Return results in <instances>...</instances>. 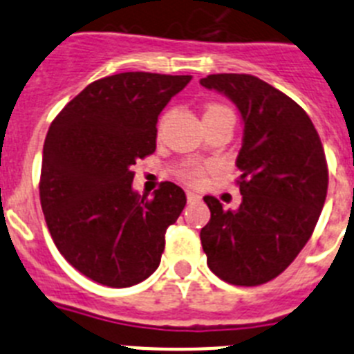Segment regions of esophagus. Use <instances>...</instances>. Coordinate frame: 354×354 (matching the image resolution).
<instances>
[{
	"label": "esophagus",
	"mask_w": 354,
	"mask_h": 354,
	"mask_svg": "<svg viewBox=\"0 0 354 354\" xmlns=\"http://www.w3.org/2000/svg\"><path fill=\"white\" fill-rule=\"evenodd\" d=\"M186 196H187V202H189V204H195V202H198V200H200V195H198V193L187 192V193H186Z\"/></svg>",
	"instance_id": "esophagus-1"
}]
</instances>
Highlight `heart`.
<instances>
[{"mask_svg":"<svg viewBox=\"0 0 354 354\" xmlns=\"http://www.w3.org/2000/svg\"><path fill=\"white\" fill-rule=\"evenodd\" d=\"M223 111H228L225 106H220V104H209L207 108H205V115H214V113H223ZM165 118L162 117L161 122H159V127L162 126V122H165ZM179 177L183 180H186V183H192V184H196L200 179H202V175H204V167L202 165H198V162H189V165H184L183 168H180L179 171Z\"/></svg>","mask_w":354,"mask_h":354,"instance_id":"b5f03b06","label":"heart"}]
</instances>
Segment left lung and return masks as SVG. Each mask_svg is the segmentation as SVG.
Wrapping results in <instances>:
<instances>
[{
	"label": "left lung",
	"instance_id": "obj_1",
	"mask_svg": "<svg viewBox=\"0 0 354 354\" xmlns=\"http://www.w3.org/2000/svg\"><path fill=\"white\" fill-rule=\"evenodd\" d=\"M227 95L245 129L236 159L239 209L204 196L211 220L200 230L209 270L232 286L253 287L277 278L314 232L328 192L323 143L299 104L250 74L200 80Z\"/></svg>",
	"mask_w": 354,
	"mask_h": 354
}]
</instances>
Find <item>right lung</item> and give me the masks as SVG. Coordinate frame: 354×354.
Listing matches in <instances>:
<instances>
[{
    "label": "right lung",
    "instance_id": "1",
    "mask_svg": "<svg viewBox=\"0 0 354 354\" xmlns=\"http://www.w3.org/2000/svg\"><path fill=\"white\" fill-rule=\"evenodd\" d=\"M192 76L122 72L90 83L56 115L44 142L40 204L65 261L93 282L131 287L158 270L186 195L161 183L133 192V165L156 150L158 117Z\"/></svg>",
    "mask_w": 354,
    "mask_h": 354
}]
</instances>
